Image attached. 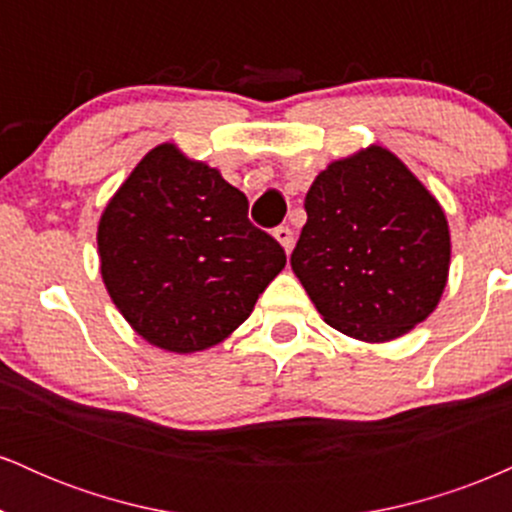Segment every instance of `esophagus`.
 <instances>
[{
  "label": "esophagus",
  "mask_w": 512,
  "mask_h": 512,
  "mask_svg": "<svg viewBox=\"0 0 512 512\" xmlns=\"http://www.w3.org/2000/svg\"><path fill=\"white\" fill-rule=\"evenodd\" d=\"M274 238L279 240L281 248H284L286 255H289V252L293 250V243H296V240H293V231H291V228H289V226L274 228Z\"/></svg>",
  "instance_id": "34e87169"
}]
</instances>
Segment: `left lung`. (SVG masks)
<instances>
[{"label":"left lung","instance_id":"1","mask_svg":"<svg viewBox=\"0 0 512 512\" xmlns=\"http://www.w3.org/2000/svg\"><path fill=\"white\" fill-rule=\"evenodd\" d=\"M305 214L291 269L327 325L390 342L436 310L450 269L448 219L392 151L373 144L330 163Z\"/></svg>","mask_w":512,"mask_h":512}]
</instances>
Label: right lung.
I'll use <instances>...</instances> for the list:
<instances>
[{
    "label": "right lung",
    "mask_w": 512,
    "mask_h": 512,
    "mask_svg": "<svg viewBox=\"0 0 512 512\" xmlns=\"http://www.w3.org/2000/svg\"><path fill=\"white\" fill-rule=\"evenodd\" d=\"M98 255L122 317L173 354L223 342L286 264L250 223L248 197L175 144L151 149L110 199Z\"/></svg>",
    "instance_id": "obj_1"
}]
</instances>
